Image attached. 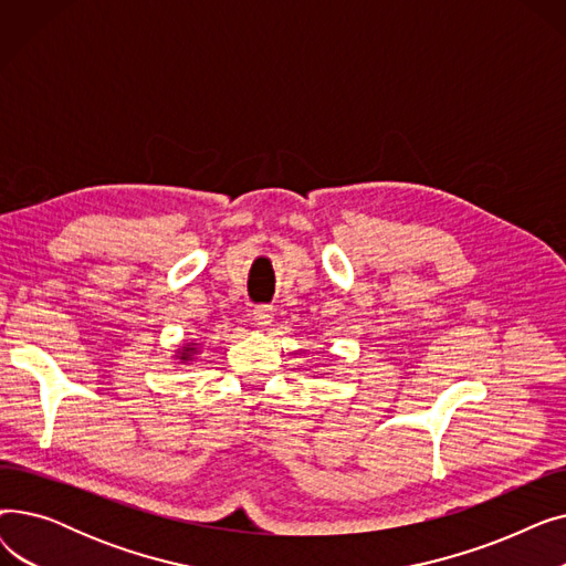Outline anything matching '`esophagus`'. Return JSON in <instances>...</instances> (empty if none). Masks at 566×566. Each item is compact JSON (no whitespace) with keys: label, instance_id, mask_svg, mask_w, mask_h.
Returning a JSON list of instances; mask_svg holds the SVG:
<instances>
[{"label":"esophagus","instance_id":"obj_1","mask_svg":"<svg viewBox=\"0 0 566 566\" xmlns=\"http://www.w3.org/2000/svg\"><path fill=\"white\" fill-rule=\"evenodd\" d=\"M273 316H275V310L271 305H256L254 307V321L259 325H268V323L273 321Z\"/></svg>","mask_w":566,"mask_h":566}]
</instances>
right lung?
<instances>
[{"instance_id":"add662e5","label":"right lung","mask_w":566,"mask_h":566,"mask_svg":"<svg viewBox=\"0 0 566 566\" xmlns=\"http://www.w3.org/2000/svg\"><path fill=\"white\" fill-rule=\"evenodd\" d=\"M190 353H195V348H190V344H188V346H184V353H181V360H190Z\"/></svg>"}]
</instances>
